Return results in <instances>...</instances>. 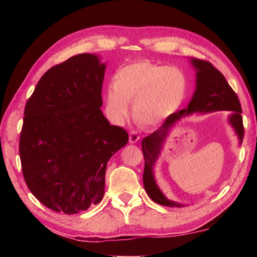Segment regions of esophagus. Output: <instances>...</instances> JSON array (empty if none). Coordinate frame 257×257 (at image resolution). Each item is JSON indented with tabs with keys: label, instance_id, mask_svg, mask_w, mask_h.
<instances>
[{
	"label": "esophagus",
	"instance_id": "obj_1",
	"mask_svg": "<svg viewBox=\"0 0 257 257\" xmlns=\"http://www.w3.org/2000/svg\"><path fill=\"white\" fill-rule=\"evenodd\" d=\"M140 139V136L137 132H135V130H133V132H130V135H129V143L130 144H136L138 143Z\"/></svg>",
	"mask_w": 257,
	"mask_h": 257
}]
</instances>
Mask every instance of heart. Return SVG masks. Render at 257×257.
<instances>
[{"label": "heart", "instance_id": "obj_1", "mask_svg": "<svg viewBox=\"0 0 257 257\" xmlns=\"http://www.w3.org/2000/svg\"><path fill=\"white\" fill-rule=\"evenodd\" d=\"M187 77L174 66H160L150 61L136 62L119 69L113 77V90L108 92V107L114 117H133L143 128H152L171 116L187 92Z\"/></svg>", "mask_w": 257, "mask_h": 257}]
</instances>
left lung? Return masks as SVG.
<instances>
[{
    "mask_svg": "<svg viewBox=\"0 0 257 257\" xmlns=\"http://www.w3.org/2000/svg\"><path fill=\"white\" fill-rule=\"evenodd\" d=\"M196 69V86L192 99L185 109L173 112L169 116L161 127L155 133L143 139V152L145 159L144 185L147 193L156 203L166 206H182L177 202L167 199L158 187L154 176V166L159 157L163 143L170 134L171 129L180 119L193 112H211L217 110H230L232 114L228 117V122L235 130L239 144L243 141L244 127L242 119V108L238 97L225 77L212 64L202 59H191Z\"/></svg>",
    "mask_w": 257,
    "mask_h": 257,
    "instance_id": "obj_1",
    "label": "left lung"
}]
</instances>
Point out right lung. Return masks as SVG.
I'll return each instance as SVG.
<instances>
[{"label": "right lung", "mask_w": 257, "mask_h": 257, "mask_svg": "<svg viewBox=\"0 0 257 257\" xmlns=\"http://www.w3.org/2000/svg\"><path fill=\"white\" fill-rule=\"evenodd\" d=\"M106 65L79 54L42 76L24 109L20 136L22 172L48 209L75 214L99 203L107 162L128 134L103 116Z\"/></svg>", "instance_id": "obj_1"}]
</instances>
